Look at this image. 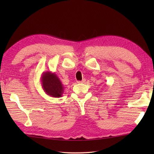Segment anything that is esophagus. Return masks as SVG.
I'll list each match as a JSON object with an SVG mask.
<instances>
[{
  "mask_svg": "<svg viewBox=\"0 0 154 154\" xmlns=\"http://www.w3.org/2000/svg\"><path fill=\"white\" fill-rule=\"evenodd\" d=\"M85 81H86V79H83L82 81H78L77 83H84L85 82Z\"/></svg>",
  "mask_w": 154,
  "mask_h": 154,
  "instance_id": "esophagus-1",
  "label": "esophagus"
}]
</instances>
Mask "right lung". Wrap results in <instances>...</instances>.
Returning <instances> with one entry per match:
<instances>
[{
  "label": "right lung",
  "mask_w": 154,
  "mask_h": 154,
  "mask_svg": "<svg viewBox=\"0 0 154 154\" xmlns=\"http://www.w3.org/2000/svg\"><path fill=\"white\" fill-rule=\"evenodd\" d=\"M40 80L42 87L48 95L54 98H60L63 95L64 87L55 73L45 71L42 74Z\"/></svg>",
  "instance_id": "add662e5"
}]
</instances>
